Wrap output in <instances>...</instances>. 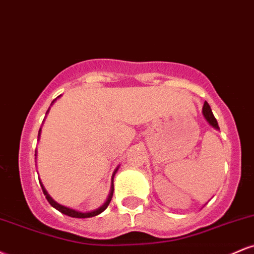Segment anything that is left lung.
I'll use <instances>...</instances> for the list:
<instances>
[{
  "mask_svg": "<svg viewBox=\"0 0 254 254\" xmlns=\"http://www.w3.org/2000/svg\"><path fill=\"white\" fill-rule=\"evenodd\" d=\"M202 113H203V117L205 118V121L208 122V123L210 124L212 127H214V129L220 130V127H218V124H217L216 118H215L214 115H212V111H211L210 106H209V104L206 103V101H205V103H204V105H203Z\"/></svg>",
  "mask_w": 254,
  "mask_h": 254,
  "instance_id": "8db88e82",
  "label": "left lung"
}]
</instances>
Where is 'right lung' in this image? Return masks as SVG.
Instances as JSON below:
<instances>
[{
    "instance_id": "add662e5",
    "label": "right lung",
    "mask_w": 254,
    "mask_h": 254,
    "mask_svg": "<svg viewBox=\"0 0 254 254\" xmlns=\"http://www.w3.org/2000/svg\"><path fill=\"white\" fill-rule=\"evenodd\" d=\"M60 97H61V95H60ZM60 97H58V98H60ZM58 98H57V99H58ZM57 99H55V100L52 101L51 106L55 104V101H56ZM49 111H50V107H49V110H48V112H46V115H48V113H49ZM40 133H42V127H40V129H39V133H38V141H39V138H40ZM36 159H37V150H36ZM118 168H119V167L116 168L115 172H113L112 184H111V190H110L109 196H107V199L105 200V203L103 204V205H100L98 209H94V210H90V211H78V210H75V209L69 208V206L62 205V204L57 203L56 200L52 199V197L50 196V194L48 193V191L45 190V188H44V185L42 184V182H40V180H39V183H40V186H42V189H43L44 194H45L46 199H48V202L50 203L51 205L54 206L55 209H57L58 211H61V212H62V214H64V215H68V216L75 217V218H88V217H94V216H97V215L101 214V212H103V211L105 210V209H106L107 206H109L111 199H112V196H113V178H115V174L117 173Z\"/></svg>"
}]
</instances>
